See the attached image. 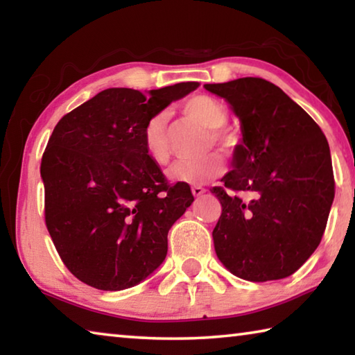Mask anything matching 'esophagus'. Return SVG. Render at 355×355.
<instances>
[{
  "instance_id": "esophagus-1",
  "label": "esophagus",
  "mask_w": 355,
  "mask_h": 355,
  "mask_svg": "<svg viewBox=\"0 0 355 355\" xmlns=\"http://www.w3.org/2000/svg\"><path fill=\"white\" fill-rule=\"evenodd\" d=\"M191 191H192V194H194V197H200L202 194H205L207 192V189L202 188V186H192Z\"/></svg>"
}]
</instances>
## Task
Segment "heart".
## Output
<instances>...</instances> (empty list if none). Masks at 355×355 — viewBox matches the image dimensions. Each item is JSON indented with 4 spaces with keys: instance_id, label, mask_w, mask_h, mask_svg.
<instances>
[{
    "instance_id": "1",
    "label": "heart",
    "mask_w": 355,
    "mask_h": 355,
    "mask_svg": "<svg viewBox=\"0 0 355 355\" xmlns=\"http://www.w3.org/2000/svg\"><path fill=\"white\" fill-rule=\"evenodd\" d=\"M183 112L192 122L209 130L208 146L213 144L224 150H235L238 137L230 130L224 128L228 112L225 106L209 95H194L183 103ZM144 147L148 158L155 164L164 166L171 159L169 136H167V117L164 114H155L144 127ZM225 171V161L219 153L211 152L197 159L178 161L167 171V177L173 183L200 186L213 182Z\"/></svg>"
}]
</instances>
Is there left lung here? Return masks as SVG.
Returning <instances> with one entry per match:
<instances>
[{"instance_id": "1", "label": "left lung", "mask_w": 355, "mask_h": 355, "mask_svg": "<svg viewBox=\"0 0 355 355\" xmlns=\"http://www.w3.org/2000/svg\"><path fill=\"white\" fill-rule=\"evenodd\" d=\"M205 89L232 105L243 142L214 186L222 207L213 230L219 260L239 279L279 280L321 243L335 196L332 159L318 123L275 84L239 78ZM248 191L244 200L239 196Z\"/></svg>"}]
</instances>
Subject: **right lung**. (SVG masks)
Segmentation results:
<instances>
[{
    "label": "right lung",
    "instance_id": "right-lung-1",
    "mask_svg": "<svg viewBox=\"0 0 355 355\" xmlns=\"http://www.w3.org/2000/svg\"><path fill=\"white\" fill-rule=\"evenodd\" d=\"M199 83L144 95L112 87L59 120L42 156L45 224L78 280L103 291L135 286L167 254V233L194 196L169 183L144 147L147 120Z\"/></svg>",
    "mask_w": 355,
    "mask_h": 355
}]
</instances>
